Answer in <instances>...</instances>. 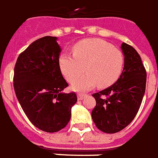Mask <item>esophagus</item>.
Wrapping results in <instances>:
<instances>
[{
	"instance_id": "1",
	"label": "esophagus",
	"mask_w": 158,
	"mask_h": 158,
	"mask_svg": "<svg viewBox=\"0 0 158 158\" xmlns=\"http://www.w3.org/2000/svg\"><path fill=\"white\" fill-rule=\"evenodd\" d=\"M85 97H86V94H82V93H78V94H77V99L78 100L83 99Z\"/></svg>"
}]
</instances>
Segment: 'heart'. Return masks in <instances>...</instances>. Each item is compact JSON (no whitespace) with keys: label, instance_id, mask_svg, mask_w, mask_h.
<instances>
[{"label":"heart","instance_id":"heart-1","mask_svg":"<svg viewBox=\"0 0 158 158\" xmlns=\"http://www.w3.org/2000/svg\"><path fill=\"white\" fill-rule=\"evenodd\" d=\"M65 79L73 82L85 70L87 74L71 85L77 92H87L97 85L110 87L118 80L124 66V56L119 49L97 39L84 40L73 48V55L63 53L59 60Z\"/></svg>","mask_w":158,"mask_h":158}]
</instances>
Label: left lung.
<instances>
[{
  "label": "left lung",
  "mask_w": 158,
  "mask_h": 158,
  "mask_svg": "<svg viewBox=\"0 0 158 158\" xmlns=\"http://www.w3.org/2000/svg\"><path fill=\"white\" fill-rule=\"evenodd\" d=\"M120 48L125 56L120 77L112 86L93 95L96 100L92 112L93 122L109 134L122 131L134 119L146 90L147 72L140 56L125 43Z\"/></svg>",
  "instance_id": "left-lung-1"
}]
</instances>
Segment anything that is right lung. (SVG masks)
Returning <instances> with one entry per match:
<instances>
[{"mask_svg":"<svg viewBox=\"0 0 158 158\" xmlns=\"http://www.w3.org/2000/svg\"><path fill=\"white\" fill-rule=\"evenodd\" d=\"M56 37L45 36L32 43L18 56L13 86L22 109L34 126L57 132L70 121L75 93H65L68 84L59 63L61 48Z\"/></svg>","mask_w":158,"mask_h":158,"instance_id":"right-lung-1","label":"right lung"}]
</instances>
